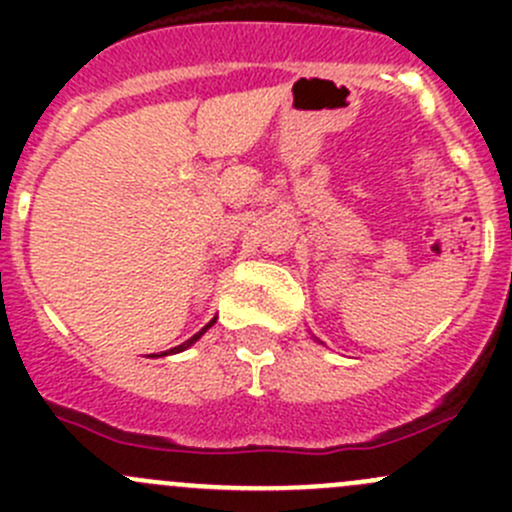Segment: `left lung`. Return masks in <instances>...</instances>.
Masks as SVG:
<instances>
[{
  "mask_svg": "<svg viewBox=\"0 0 512 512\" xmlns=\"http://www.w3.org/2000/svg\"><path fill=\"white\" fill-rule=\"evenodd\" d=\"M314 339H317V337H314ZM317 342H319V339H317ZM319 344H324V342H319Z\"/></svg>",
  "mask_w": 512,
  "mask_h": 512,
  "instance_id": "8db88e82",
  "label": "left lung"
}]
</instances>
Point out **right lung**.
<instances>
[{
	"instance_id": "right-lung-1",
	"label": "right lung",
	"mask_w": 512,
	"mask_h": 512,
	"mask_svg": "<svg viewBox=\"0 0 512 512\" xmlns=\"http://www.w3.org/2000/svg\"><path fill=\"white\" fill-rule=\"evenodd\" d=\"M215 319H218V317H213V319H210V322H208V324H205V327H203V329H200V332H198V334H193V337H190V339H188V342L178 344V347L168 349V352H160V354H151V356H168V354H178V352H183V349L193 347V344H195V342H198V339H200V337H203V334H205V332H208V329H210V327H213V324H215Z\"/></svg>"
}]
</instances>
